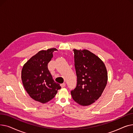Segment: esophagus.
I'll list each match as a JSON object with an SVG mask.
<instances>
[{
	"mask_svg": "<svg viewBox=\"0 0 133 133\" xmlns=\"http://www.w3.org/2000/svg\"><path fill=\"white\" fill-rule=\"evenodd\" d=\"M60 85H61V87L62 88L65 87L66 86V83H61V84Z\"/></svg>",
	"mask_w": 133,
	"mask_h": 133,
	"instance_id": "esophagus-1",
	"label": "esophagus"
}]
</instances>
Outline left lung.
I'll use <instances>...</instances> for the list:
<instances>
[{
    "mask_svg": "<svg viewBox=\"0 0 133 133\" xmlns=\"http://www.w3.org/2000/svg\"><path fill=\"white\" fill-rule=\"evenodd\" d=\"M73 51L77 84L71 95L80 105L89 106L99 98L106 86L107 69L103 61L89 51Z\"/></svg>",
    "mask_w": 133,
    "mask_h": 133,
    "instance_id": "obj_1",
    "label": "left lung"
}]
</instances>
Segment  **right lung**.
I'll list each match as a JSON object with an SVG mask.
<instances>
[{"mask_svg":"<svg viewBox=\"0 0 133 133\" xmlns=\"http://www.w3.org/2000/svg\"><path fill=\"white\" fill-rule=\"evenodd\" d=\"M55 48L42 50L28 60L22 68L23 86L32 99L45 103L54 98L61 88L55 82L48 69V64L53 58Z\"/></svg>","mask_w":133,"mask_h":133,"instance_id":"1","label":"right lung"}]
</instances>
